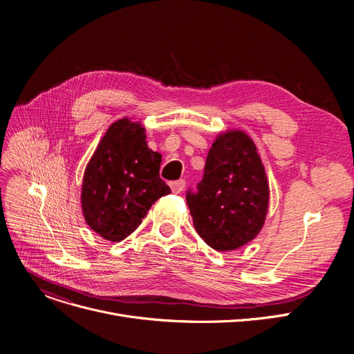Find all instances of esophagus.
I'll use <instances>...</instances> for the list:
<instances>
[{"label":"esophagus","mask_w":354,"mask_h":354,"mask_svg":"<svg viewBox=\"0 0 354 354\" xmlns=\"http://www.w3.org/2000/svg\"><path fill=\"white\" fill-rule=\"evenodd\" d=\"M171 185V189L174 194H180L185 188V180L183 179H179V180H174L169 183Z\"/></svg>","instance_id":"obj_1"}]
</instances>
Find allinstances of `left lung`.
I'll return each instance as SVG.
<instances>
[{
  "label": "left lung",
  "mask_w": 354,
  "mask_h": 354,
  "mask_svg": "<svg viewBox=\"0 0 354 354\" xmlns=\"http://www.w3.org/2000/svg\"><path fill=\"white\" fill-rule=\"evenodd\" d=\"M187 202L199 236L216 251H234L263 230L270 187L252 139L232 129L214 140L203 178Z\"/></svg>",
  "instance_id": "left-lung-1"
}]
</instances>
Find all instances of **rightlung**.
I'll list each match as a JSON object with an SVG mask.
<instances>
[{
    "instance_id": "right-lung-1",
    "label": "right lung",
    "mask_w": 354,
    "mask_h": 354,
    "mask_svg": "<svg viewBox=\"0 0 354 354\" xmlns=\"http://www.w3.org/2000/svg\"><path fill=\"white\" fill-rule=\"evenodd\" d=\"M162 155L147 147L140 122L111 123L83 175L82 211L86 224L110 243L132 234L153 203L171 194L159 178Z\"/></svg>"
}]
</instances>
